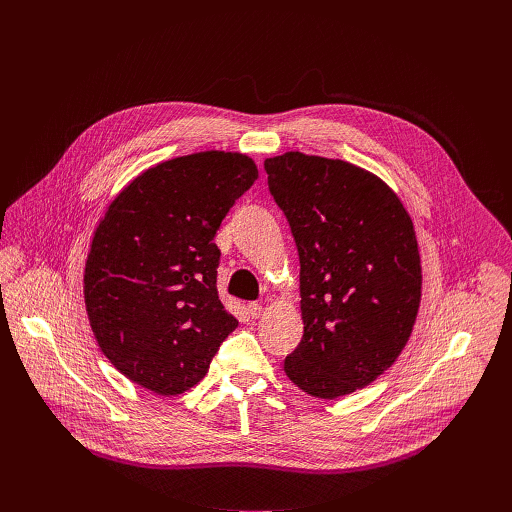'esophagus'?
<instances>
[{"label": "esophagus", "mask_w": 512, "mask_h": 512, "mask_svg": "<svg viewBox=\"0 0 512 512\" xmlns=\"http://www.w3.org/2000/svg\"><path fill=\"white\" fill-rule=\"evenodd\" d=\"M247 310H249L251 318H259V316L263 314V304H261V302H251V304L247 306Z\"/></svg>", "instance_id": "1"}]
</instances>
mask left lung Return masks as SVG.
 I'll list each match as a JSON object with an SVG mask.
<instances>
[{
	"label": "left lung",
	"instance_id": "left-lung-1",
	"mask_svg": "<svg viewBox=\"0 0 512 512\" xmlns=\"http://www.w3.org/2000/svg\"><path fill=\"white\" fill-rule=\"evenodd\" d=\"M267 184L300 255L304 336L285 356L291 383L336 399L383 375L421 300L413 223L387 184L342 160L287 152Z\"/></svg>",
	"mask_w": 512,
	"mask_h": 512
}]
</instances>
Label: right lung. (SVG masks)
<instances>
[{
  "label": "right lung",
  "instance_id": "1",
  "mask_svg": "<svg viewBox=\"0 0 512 512\" xmlns=\"http://www.w3.org/2000/svg\"><path fill=\"white\" fill-rule=\"evenodd\" d=\"M257 176L243 154L200 152L145 170L107 208L85 304L103 354L129 381L184 393L239 326L218 300L214 235Z\"/></svg>",
  "mask_w": 512,
  "mask_h": 512
}]
</instances>
